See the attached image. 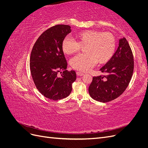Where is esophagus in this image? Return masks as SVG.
<instances>
[{"label":"esophagus","instance_id":"34e87169","mask_svg":"<svg viewBox=\"0 0 148 148\" xmlns=\"http://www.w3.org/2000/svg\"><path fill=\"white\" fill-rule=\"evenodd\" d=\"M77 76H78V77H81V76H83L84 75V73L79 72V71H77Z\"/></svg>","mask_w":148,"mask_h":148}]
</instances>
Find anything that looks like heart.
Listing matches in <instances>:
<instances>
[{
	"instance_id": "1",
	"label": "heart",
	"mask_w": 148,
	"mask_h": 148,
	"mask_svg": "<svg viewBox=\"0 0 148 148\" xmlns=\"http://www.w3.org/2000/svg\"><path fill=\"white\" fill-rule=\"evenodd\" d=\"M78 41L66 36L62 41V48L66 54H73L84 48L86 53H80L70 60L73 69L82 71L89 70L97 62L105 64L114 56L116 39L110 33L96 30H87L77 35Z\"/></svg>"
}]
</instances>
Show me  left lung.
<instances>
[{
	"label": "left lung",
	"instance_id": "8db88e82",
	"mask_svg": "<svg viewBox=\"0 0 148 148\" xmlns=\"http://www.w3.org/2000/svg\"><path fill=\"white\" fill-rule=\"evenodd\" d=\"M134 69L132 51L125 38L112 57L100 69L105 75L93 77L89 94L97 101L107 102L119 97L128 87Z\"/></svg>",
	"mask_w": 148,
	"mask_h": 148
}]
</instances>
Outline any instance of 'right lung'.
Here are the masks:
<instances>
[{
  "label": "right lung",
  "instance_id": "right-lung-1",
  "mask_svg": "<svg viewBox=\"0 0 148 148\" xmlns=\"http://www.w3.org/2000/svg\"><path fill=\"white\" fill-rule=\"evenodd\" d=\"M71 27L57 25L46 30L34 43L30 56V71L38 90L53 101L69 96L77 75L74 70H66L67 63L62 48ZM64 70L60 77L58 73Z\"/></svg>",
  "mask_w": 148,
  "mask_h": 148
}]
</instances>
